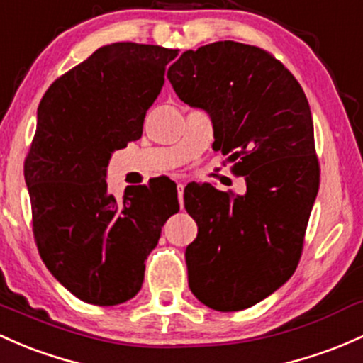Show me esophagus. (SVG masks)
<instances>
[{"label": "esophagus", "instance_id": "1", "mask_svg": "<svg viewBox=\"0 0 363 363\" xmlns=\"http://www.w3.org/2000/svg\"><path fill=\"white\" fill-rule=\"evenodd\" d=\"M177 189H178V202H180V206L183 208V190H185V185H183V183H178Z\"/></svg>", "mask_w": 363, "mask_h": 363}]
</instances>
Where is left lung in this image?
<instances>
[{
	"label": "left lung",
	"mask_w": 363,
	"mask_h": 363,
	"mask_svg": "<svg viewBox=\"0 0 363 363\" xmlns=\"http://www.w3.org/2000/svg\"><path fill=\"white\" fill-rule=\"evenodd\" d=\"M178 99L209 114L214 150L237 161L244 196L190 183L197 223L186 247L190 291L216 311H239L291 279L320 183L313 119L296 77L258 46L216 41L167 71Z\"/></svg>",
	"instance_id": "8db88e82"
}]
</instances>
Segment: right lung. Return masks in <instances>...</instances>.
Masks as SVG:
<instances>
[{
    "label": "right lung",
    "instance_id": "add662e5",
    "mask_svg": "<svg viewBox=\"0 0 363 363\" xmlns=\"http://www.w3.org/2000/svg\"><path fill=\"white\" fill-rule=\"evenodd\" d=\"M177 55L138 43L102 46L58 77L38 107L24 162L34 240L52 275L89 305L136 296L147 256L180 209L169 182L128 186L121 201L105 182L112 152L142 136Z\"/></svg>",
    "mask_w": 363,
    "mask_h": 363
}]
</instances>
